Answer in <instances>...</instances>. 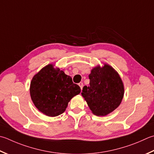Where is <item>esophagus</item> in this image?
Returning <instances> with one entry per match:
<instances>
[{
    "label": "esophagus",
    "instance_id": "34e87169",
    "mask_svg": "<svg viewBox=\"0 0 154 154\" xmlns=\"http://www.w3.org/2000/svg\"><path fill=\"white\" fill-rule=\"evenodd\" d=\"M79 87H80V88H81V89L82 90L83 89V83H81V82H80L79 83Z\"/></svg>",
    "mask_w": 154,
    "mask_h": 154
}]
</instances>
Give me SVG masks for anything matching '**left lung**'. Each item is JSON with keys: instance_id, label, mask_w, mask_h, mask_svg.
I'll return each instance as SVG.
<instances>
[{"instance_id": "obj_1", "label": "left lung", "mask_w": 154, "mask_h": 154, "mask_svg": "<svg viewBox=\"0 0 154 154\" xmlns=\"http://www.w3.org/2000/svg\"><path fill=\"white\" fill-rule=\"evenodd\" d=\"M89 78V86L83 87L81 95L94 115L107 116L123 99L124 86L121 77L111 66L104 64L93 68Z\"/></svg>"}]
</instances>
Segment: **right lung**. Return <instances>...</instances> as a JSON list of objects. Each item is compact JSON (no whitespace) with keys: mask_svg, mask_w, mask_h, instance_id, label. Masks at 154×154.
<instances>
[{"mask_svg":"<svg viewBox=\"0 0 154 154\" xmlns=\"http://www.w3.org/2000/svg\"><path fill=\"white\" fill-rule=\"evenodd\" d=\"M80 87L59 68L49 64L34 75L30 94L38 111L49 117L62 114L74 96L79 94Z\"/></svg>","mask_w":154,"mask_h":154,"instance_id":"add662e5","label":"right lung"}]
</instances>
